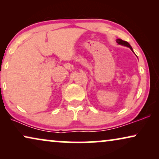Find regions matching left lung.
Segmentation results:
<instances>
[{"label": "left lung", "instance_id": "left-lung-1", "mask_svg": "<svg viewBox=\"0 0 159 159\" xmlns=\"http://www.w3.org/2000/svg\"><path fill=\"white\" fill-rule=\"evenodd\" d=\"M116 43H118V44L119 45H125V46H127V47H129L130 49L132 50V51H133V50H132L131 45H130L129 43H128L127 41H125V40H122L121 39H117L116 40Z\"/></svg>", "mask_w": 159, "mask_h": 159}]
</instances>
